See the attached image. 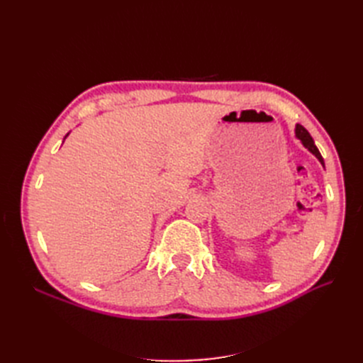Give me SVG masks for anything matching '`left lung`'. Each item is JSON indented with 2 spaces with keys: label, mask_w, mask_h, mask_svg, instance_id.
Instances as JSON below:
<instances>
[{
  "label": "left lung",
  "mask_w": 363,
  "mask_h": 363,
  "mask_svg": "<svg viewBox=\"0 0 363 363\" xmlns=\"http://www.w3.org/2000/svg\"><path fill=\"white\" fill-rule=\"evenodd\" d=\"M295 133H296V138H298L301 142H303V145L309 150L311 152H313V155L318 157V160H320L323 164H324V160H323V156H321V152H320V150L316 148V145H315V142H313V139H312V136L309 135V131H307L303 125H296V128H295Z\"/></svg>",
  "instance_id": "1"
}]
</instances>
